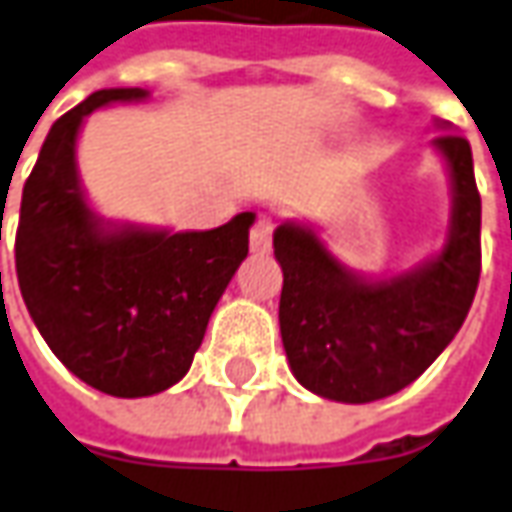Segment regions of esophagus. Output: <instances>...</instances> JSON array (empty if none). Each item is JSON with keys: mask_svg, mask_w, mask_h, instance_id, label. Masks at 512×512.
Wrapping results in <instances>:
<instances>
[{"mask_svg": "<svg viewBox=\"0 0 512 512\" xmlns=\"http://www.w3.org/2000/svg\"><path fill=\"white\" fill-rule=\"evenodd\" d=\"M271 232H274V224H271L269 215H257L255 227L249 232V249L255 255H266L271 249Z\"/></svg>", "mask_w": 512, "mask_h": 512, "instance_id": "esophagus-1", "label": "esophagus"}]
</instances>
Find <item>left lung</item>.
Wrapping results in <instances>:
<instances>
[{
    "label": "left lung",
    "mask_w": 512,
    "mask_h": 512,
    "mask_svg": "<svg viewBox=\"0 0 512 512\" xmlns=\"http://www.w3.org/2000/svg\"><path fill=\"white\" fill-rule=\"evenodd\" d=\"M431 139L451 176V221L443 249L395 277L347 269L308 224L274 229L283 269L280 333L291 373L319 398L370 403L429 370L462 328L482 271V198L468 139Z\"/></svg>",
    "instance_id": "8db88e82"
}]
</instances>
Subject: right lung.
I'll list each match as a JSON object with an SVG mask.
<instances>
[{
	"label": "right lung",
	"instance_id": "add662e5",
	"mask_svg": "<svg viewBox=\"0 0 512 512\" xmlns=\"http://www.w3.org/2000/svg\"><path fill=\"white\" fill-rule=\"evenodd\" d=\"M148 89H100L55 120L24 182L16 274L38 333L83 384L148 398L182 381L221 294L249 255L255 212L204 232L103 221L78 176L83 120Z\"/></svg>",
	"mask_w": 512,
	"mask_h": 512
}]
</instances>
